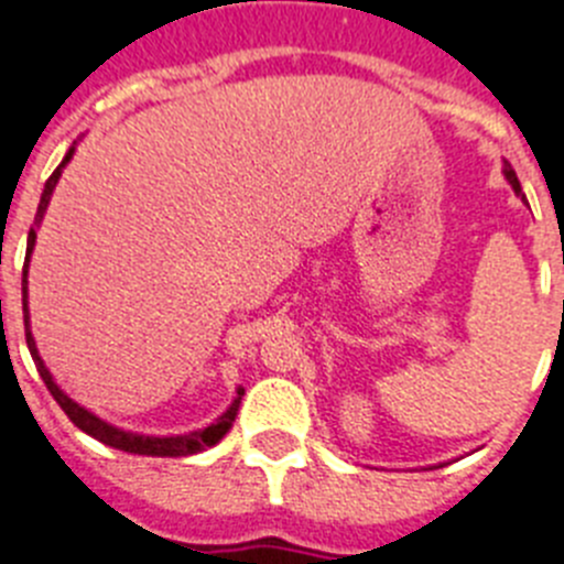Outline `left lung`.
<instances>
[{"mask_svg": "<svg viewBox=\"0 0 564 564\" xmlns=\"http://www.w3.org/2000/svg\"><path fill=\"white\" fill-rule=\"evenodd\" d=\"M503 176H506V180H509V185L514 187V194H517V196H522V199H525V194H522V187H520V180H517L514 169H511L509 162H506V165H503Z\"/></svg>", "mask_w": 564, "mask_h": 564, "instance_id": "8db88e82", "label": "left lung"}]
</instances>
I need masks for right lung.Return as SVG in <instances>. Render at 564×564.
Wrapping results in <instances>:
<instances>
[{
	"mask_svg": "<svg viewBox=\"0 0 564 564\" xmlns=\"http://www.w3.org/2000/svg\"><path fill=\"white\" fill-rule=\"evenodd\" d=\"M75 145H78V143L69 145L67 156L61 160V165L53 171V176L47 180V185H44L42 202H39V210H35V221H33V227H30V236H28V256H24V272H22V306H24V337H28L30 357H33L35 368H39V373H42L44 384H47V390L53 393L55 402H58L61 410L69 415V421H73L78 430H84L86 435L98 438L100 444L115 446V449H123V453H131V455H151V458H180V455L202 453V449H207V446L219 444V441L225 438L227 433H230L232 421H236V415H238V404H241V395H245V388L236 390V399H232V404L225 410V413L219 415V419L213 421V424H207V427L194 430V433H185V435L131 433V430L115 427V424L104 421L100 415H95L93 410H86L84 404H78L75 399H69V395L64 393L58 384H55L53 373H50L47 365H44V359H42V354H39V348H35L33 332H30V308H28V267H30V256H33V247H35V227L42 225L50 199H53L55 185H58V180H61V171L67 169V162L73 160Z\"/></svg>",
	"mask_w": 564,
	"mask_h": 564,
	"instance_id": "right-lung-1",
	"label": "right lung"
}]
</instances>
